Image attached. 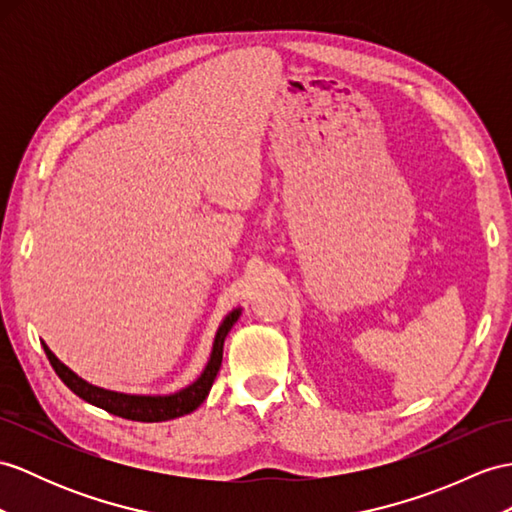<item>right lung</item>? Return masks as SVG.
Segmentation results:
<instances>
[{
  "label": "right lung",
  "instance_id": "1",
  "mask_svg": "<svg viewBox=\"0 0 512 512\" xmlns=\"http://www.w3.org/2000/svg\"><path fill=\"white\" fill-rule=\"evenodd\" d=\"M239 315H241V310L236 308L226 319H223V323L217 330V336H215L213 354H210V360H208V365H206L202 376H199L191 386H186V389L173 393V395H156V397H152V395H126V393L99 389V386L84 382L69 367L62 365L45 343H43V350L49 358V363H52L54 371L58 373V378L65 382L78 397H82L84 402H89L97 408H104L106 413L123 417V419H130V421H145V423L169 421V419H176V417L193 413V410L206 400L210 386H213L217 373H219V367H221L223 341H226V336L232 330L236 319H239Z\"/></svg>",
  "mask_w": 512,
  "mask_h": 512
}]
</instances>
